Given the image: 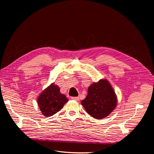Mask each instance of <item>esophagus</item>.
<instances>
[{"instance_id": "obj_1", "label": "esophagus", "mask_w": 154, "mask_h": 154, "mask_svg": "<svg viewBox=\"0 0 154 154\" xmlns=\"http://www.w3.org/2000/svg\"><path fill=\"white\" fill-rule=\"evenodd\" d=\"M71 99L72 100H75V101H77L80 100V98H79L78 97H71Z\"/></svg>"}]
</instances>
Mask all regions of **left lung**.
I'll return each mask as SVG.
<instances>
[{"label": "left lung", "instance_id": "8db88e82", "mask_svg": "<svg viewBox=\"0 0 154 154\" xmlns=\"http://www.w3.org/2000/svg\"><path fill=\"white\" fill-rule=\"evenodd\" d=\"M81 103L92 117L101 119L115 109L118 99L113 87L104 79L94 82L88 87V94Z\"/></svg>", "mask_w": 154, "mask_h": 154}]
</instances>
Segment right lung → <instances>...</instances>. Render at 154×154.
I'll return each instance as SVG.
<instances>
[{
  "label": "right lung",
  "mask_w": 154,
  "mask_h": 154,
  "mask_svg": "<svg viewBox=\"0 0 154 154\" xmlns=\"http://www.w3.org/2000/svg\"><path fill=\"white\" fill-rule=\"evenodd\" d=\"M69 100L62 94L58 85L54 83L40 93L37 99L39 109L45 117H50L62 109Z\"/></svg>",
  "instance_id": "add662e5"
}]
</instances>
